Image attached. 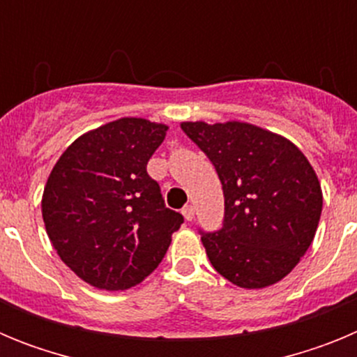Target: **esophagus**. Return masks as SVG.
Listing matches in <instances>:
<instances>
[{"label": "esophagus", "instance_id": "obj_1", "mask_svg": "<svg viewBox=\"0 0 357 357\" xmlns=\"http://www.w3.org/2000/svg\"><path fill=\"white\" fill-rule=\"evenodd\" d=\"M182 214H184V218L188 220V222H193V220H195V207L193 206H184V209H182Z\"/></svg>", "mask_w": 357, "mask_h": 357}]
</instances>
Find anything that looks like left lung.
I'll return each mask as SVG.
<instances>
[{"label": "left lung", "instance_id": "1", "mask_svg": "<svg viewBox=\"0 0 357 357\" xmlns=\"http://www.w3.org/2000/svg\"><path fill=\"white\" fill-rule=\"evenodd\" d=\"M181 128L209 157L223 188L222 229L200 230L214 270L247 289L284 279L320 222L313 166L288 139L248 123L185 121Z\"/></svg>", "mask_w": 357, "mask_h": 357}]
</instances>
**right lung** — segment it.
Masks as SVG:
<instances>
[{"label": "right lung", "mask_w": 357, "mask_h": 357, "mask_svg": "<svg viewBox=\"0 0 357 357\" xmlns=\"http://www.w3.org/2000/svg\"><path fill=\"white\" fill-rule=\"evenodd\" d=\"M166 125L121 118L78 137L53 166L43 220L61 259L94 288L139 284L162 261L184 216L146 172Z\"/></svg>", "instance_id": "add662e5"}]
</instances>
